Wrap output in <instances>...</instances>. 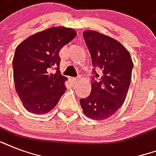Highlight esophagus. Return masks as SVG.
<instances>
[{
  "instance_id": "obj_1",
  "label": "esophagus",
  "mask_w": 156,
  "mask_h": 156,
  "mask_svg": "<svg viewBox=\"0 0 156 156\" xmlns=\"http://www.w3.org/2000/svg\"><path fill=\"white\" fill-rule=\"evenodd\" d=\"M70 80L72 81V82H73V83H77V82H78V78H70Z\"/></svg>"
}]
</instances>
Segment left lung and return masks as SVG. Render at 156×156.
Listing matches in <instances>:
<instances>
[{
  "label": "left lung",
  "mask_w": 156,
  "mask_h": 156,
  "mask_svg": "<svg viewBox=\"0 0 156 156\" xmlns=\"http://www.w3.org/2000/svg\"><path fill=\"white\" fill-rule=\"evenodd\" d=\"M94 67L101 70L92 78L91 92L82 99L80 104L88 118L104 121L122 106L130 85L133 61L130 54L121 43L108 35L92 30L83 32ZM95 76V75H94Z\"/></svg>",
  "instance_id": "1"
}]
</instances>
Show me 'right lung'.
Masks as SVG:
<instances>
[{
  "instance_id": "add662e5",
  "label": "right lung",
  "mask_w": 156,
  "mask_h": 156,
  "mask_svg": "<svg viewBox=\"0 0 156 156\" xmlns=\"http://www.w3.org/2000/svg\"><path fill=\"white\" fill-rule=\"evenodd\" d=\"M76 35L72 28L53 27L30 35L18 45L13 59L14 84L28 112H49L66 92L67 78L59 73V52ZM56 68V73H51Z\"/></svg>"
}]
</instances>
